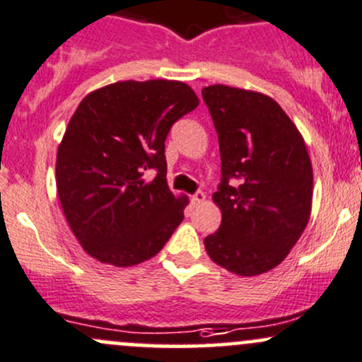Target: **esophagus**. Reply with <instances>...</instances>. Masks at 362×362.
<instances>
[{"mask_svg": "<svg viewBox=\"0 0 362 362\" xmlns=\"http://www.w3.org/2000/svg\"><path fill=\"white\" fill-rule=\"evenodd\" d=\"M204 199H206V196H204V192L197 191L194 196H191V204H194V206H197V204L204 203Z\"/></svg>", "mask_w": 362, "mask_h": 362, "instance_id": "34e87169", "label": "esophagus"}]
</instances>
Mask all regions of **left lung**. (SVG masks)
Returning a JSON list of instances; mask_svg holds the SVG:
<instances>
[{"instance_id": "obj_1", "label": "left lung", "mask_w": 362, "mask_h": 362, "mask_svg": "<svg viewBox=\"0 0 362 362\" xmlns=\"http://www.w3.org/2000/svg\"><path fill=\"white\" fill-rule=\"evenodd\" d=\"M203 100L218 135L220 229L204 238L215 264L238 276L279 265L305 230L312 165L302 135L271 97L213 85Z\"/></svg>"}]
</instances>
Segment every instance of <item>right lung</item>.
<instances>
[{
	"label": "right lung",
	"instance_id": "1",
	"mask_svg": "<svg viewBox=\"0 0 362 362\" xmlns=\"http://www.w3.org/2000/svg\"><path fill=\"white\" fill-rule=\"evenodd\" d=\"M191 86L121 81L86 95L57 152V192L79 245L102 264L130 267L161 251L184 220L166 184L165 140L197 107ZM158 170L147 182L143 173Z\"/></svg>",
	"mask_w": 362,
	"mask_h": 362
}]
</instances>
